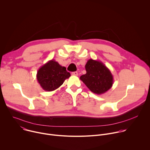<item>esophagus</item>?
Returning <instances> with one entry per match:
<instances>
[{"label":"esophagus","instance_id":"esophagus-1","mask_svg":"<svg viewBox=\"0 0 150 150\" xmlns=\"http://www.w3.org/2000/svg\"><path fill=\"white\" fill-rule=\"evenodd\" d=\"M72 75L77 76V75H78V72H72Z\"/></svg>","mask_w":150,"mask_h":150}]
</instances>
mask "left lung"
Wrapping results in <instances>:
<instances>
[{"label": "left lung", "instance_id": "8db88e82", "mask_svg": "<svg viewBox=\"0 0 150 150\" xmlns=\"http://www.w3.org/2000/svg\"><path fill=\"white\" fill-rule=\"evenodd\" d=\"M85 67L87 73L81 75L80 79L91 92L102 94L112 88L113 75L103 63L91 59L87 61Z\"/></svg>", "mask_w": 150, "mask_h": 150}]
</instances>
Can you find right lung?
Wrapping results in <instances>:
<instances>
[{"label":"right lung","instance_id":"add662e5","mask_svg":"<svg viewBox=\"0 0 150 150\" xmlns=\"http://www.w3.org/2000/svg\"><path fill=\"white\" fill-rule=\"evenodd\" d=\"M71 74L66 68L60 65L57 62L52 59L39 68L37 79L41 88L46 91H52L63 84Z\"/></svg>","mask_w":150,"mask_h":150}]
</instances>
